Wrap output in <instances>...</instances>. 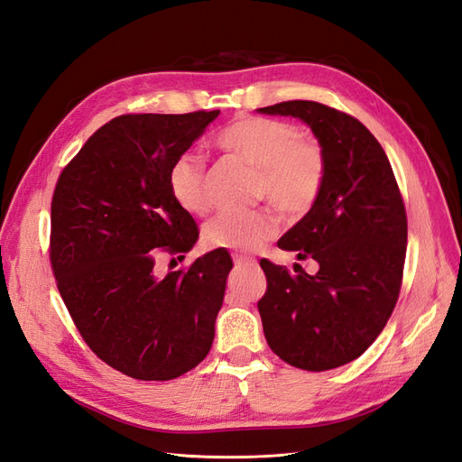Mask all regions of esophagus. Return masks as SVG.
Segmentation results:
<instances>
[{"label": "esophagus", "mask_w": 462, "mask_h": 462, "mask_svg": "<svg viewBox=\"0 0 462 462\" xmlns=\"http://www.w3.org/2000/svg\"><path fill=\"white\" fill-rule=\"evenodd\" d=\"M233 262L236 268H245V265H254L256 262L253 258H246V256H241V254H233Z\"/></svg>", "instance_id": "1"}]
</instances>
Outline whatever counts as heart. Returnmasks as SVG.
Returning a JSON list of instances; mask_svg holds the SVG:
<instances>
[{
  "label": "heart",
  "instance_id": "obj_1",
  "mask_svg": "<svg viewBox=\"0 0 462 462\" xmlns=\"http://www.w3.org/2000/svg\"><path fill=\"white\" fill-rule=\"evenodd\" d=\"M217 144L258 171L256 194L285 217H300L314 206L326 180V156L319 144L306 141L295 125L243 117L217 136ZM170 190L175 202L194 216L212 208L206 183V163L183 152L170 167ZM275 235V221L265 212H223L204 227L209 246L253 253Z\"/></svg>",
  "mask_w": 462,
  "mask_h": 462
}]
</instances>
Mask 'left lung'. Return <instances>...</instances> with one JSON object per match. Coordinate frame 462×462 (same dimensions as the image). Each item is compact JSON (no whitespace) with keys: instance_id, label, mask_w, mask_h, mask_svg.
Here are the masks:
<instances>
[{"instance_id":"1","label":"left lung","mask_w":462,"mask_h":462,"mask_svg":"<svg viewBox=\"0 0 462 462\" xmlns=\"http://www.w3.org/2000/svg\"><path fill=\"white\" fill-rule=\"evenodd\" d=\"M258 111L300 119L326 156L318 200L277 241L297 260H316L318 272L297 263L299 273L291 275L260 262L268 279L258 302L265 341L295 368H339L375 341L399 299L407 214L397 180L374 134L343 111L309 100Z\"/></svg>"}]
</instances>
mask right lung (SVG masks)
<instances>
[{
  "label": "right lung",
  "mask_w": 462,
  "mask_h": 462,
  "mask_svg": "<svg viewBox=\"0 0 462 462\" xmlns=\"http://www.w3.org/2000/svg\"><path fill=\"white\" fill-rule=\"evenodd\" d=\"M217 116L111 119L55 185L50 258L61 299L92 351L134 380L183 375L214 343L233 268L227 250L165 275L156 258L185 254L199 241L197 223L170 190V167Z\"/></svg>",
  "instance_id": "right-lung-1"
}]
</instances>
